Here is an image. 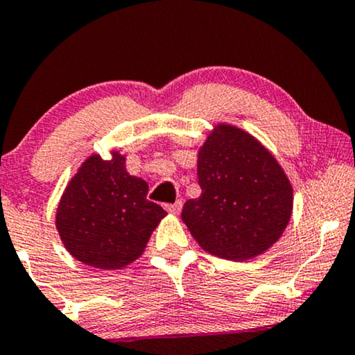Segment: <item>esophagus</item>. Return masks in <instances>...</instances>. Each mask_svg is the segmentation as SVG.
I'll return each instance as SVG.
<instances>
[{"mask_svg":"<svg viewBox=\"0 0 355 355\" xmlns=\"http://www.w3.org/2000/svg\"><path fill=\"white\" fill-rule=\"evenodd\" d=\"M165 209H167L168 213H172V214H178L182 211V201L178 200V201H175V203H172V205H165Z\"/></svg>","mask_w":355,"mask_h":355,"instance_id":"esophagus-1","label":"esophagus"}]
</instances>
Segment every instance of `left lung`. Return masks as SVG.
<instances>
[{"instance_id":"8db88e82","label":"left lung","mask_w":355,"mask_h":355,"mask_svg":"<svg viewBox=\"0 0 355 355\" xmlns=\"http://www.w3.org/2000/svg\"><path fill=\"white\" fill-rule=\"evenodd\" d=\"M201 196L182 219L200 248L249 260L280 239L293 211V188L272 152L237 125L219 123L198 150Z\"/></svg>"}]
</instances>
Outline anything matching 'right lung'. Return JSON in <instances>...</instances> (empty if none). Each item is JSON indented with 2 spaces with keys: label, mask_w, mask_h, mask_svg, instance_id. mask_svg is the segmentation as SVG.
Here are the masks:
<instances>
[{
  "label": "right lung",
  "mask_w": 355,
  "mask_h": 355,
  "mask_svg": "<svg viewBox=\"0 0 355 355\" xmlns=\"http://www.w3.org/2000/svg\"><path fill=\"white\" fill-rule=\"evenodd\" d=\"M149 185L129 175L125 155L92 154L67 183L55 227L71 257L85 266L119 270L141 257L150 234L167 216L146 198Z\"/></svg>",
  "instance_id": "1"
}]
</instances>
